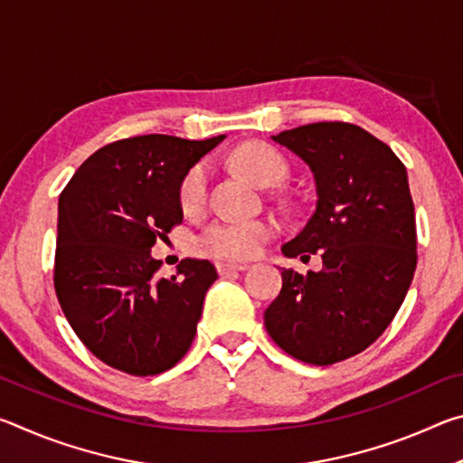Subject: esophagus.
I'll use <instances>...</instances> for the list:
<instances>
[{"instance_id": "34e87169", "label": "esophagus", "mask_w": 463, "mask_h": 463, "mask_svg": "<svg viewBox=\"0 0 463 463\" xmlns=\"http://www.w3.org/2000/svg\"><path fill=\"white\" fill-rule=\"evenodd\" d=\"M216 269L221 276H231V273H237V271H245L247 265L242 263H216Z\"/></svg>"}]
</instances>
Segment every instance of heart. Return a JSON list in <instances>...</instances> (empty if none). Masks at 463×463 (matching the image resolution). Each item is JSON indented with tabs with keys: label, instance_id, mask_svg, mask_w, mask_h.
<instances>
[{
	"label": "heart",
	"instance_id": "obj_1",
	"mask_svg": "<svg viewBox=\"0 0 463 463\" xmlns=\"http://www.w3.org/2000/svg\"><path fill=\"white\" fill-rule=\"evenodd\" d=\"M234 161L247 175L261 185H276L288 175V163L276 146L268 143H245L234 153ZM210 167L208 163H195L179 184V203L185 214H198L208 202ZM278 234V222L271 218L232 221L218 218L210 222L194 239V249L200 255L224 261H247L261 253L263 245Z\"/></svg>",
	"mask_w": 463,
	"mask_h": 463
}]
</instances>
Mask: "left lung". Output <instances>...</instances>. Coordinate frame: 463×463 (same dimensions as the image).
Listing matches in <instances>:
<instances>
[{
    "label": "left lung",
    "mask_w": 463,
    "mask_h": 463,
    "mask_svg": "<svg viewBox=\"0 0 463 463\" xmlns=\"http://www.w3.org/2000/svg\"><path fill=\"white\" fill-rule=\"evenodd\" d=\"M273 140L308 163L317 206L281 247L323 269H281V289L265 310L279 349L312 365L349 359L378 339L404 302L417 269V224L406 167L362 127L315 122Z\"/></svg>",
    "instance_id": "1"
}]
</instances>
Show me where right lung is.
I'll return each mask as SVG.
<instances>
[{
    "label": "right lung",
    "mask_w": 463,
    "mask_h": 463,
    "mask_svg": "<svg viewBox=\"0 0 463 463\" xmlns=\"http://www.w3.org/2000/svg\"><path fill=\"white\" fill-rule=\"evenodd\" d=\"M224 135H143L98 148L59 198L54 292L62 315L99 362L156 375L192 347L214 265L182 260L159 278L156 239L182 224L179 184Z\"/></svg>",
    "instance_id": "add662e5"
}]
</instances>
